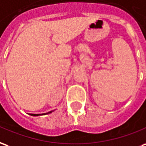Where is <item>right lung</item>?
Instances as JSON below:
<instances>
[{"instance_id":"right-lung-1","label":"right lung","mask_w":146,"mask_h":146,"mask_svg":"<svg viewBox=\"0 0 146 146\" xmlns=\"http://www.w3.org/2000/svg\"><path fill=\"white\" fill-rule=\"evenodd\" d=\"M52 113V111H50V112L46 113H39V114H35V113H30L31 116H39V115H45V114H47V113Z\"/></svg>"}]
</instances>
